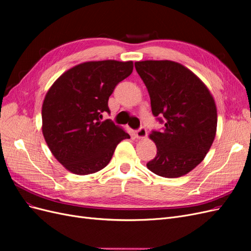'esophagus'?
<instances>
[{
  "mask_svg": "<svg viewBox=\"0 0 251 251\" xmlns=\"http://www.w3.org/2000/svg\"><path fill=\"white\" fill-rule=\"evenodd\" d=\"M135 136L137 137L138 139H142V138H146L148 136V131L147 128L144 126H140L137 131L135 132Z\"/></svg>",
  "mask_w": 251,
  "mask_h": 251,
  "instance_id": "obj_1",
  "label": "esophagus"
}]
</instances>
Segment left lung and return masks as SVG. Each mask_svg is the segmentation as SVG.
I'll use <instances>...</instances> for the list:
<instances>
[{
    "label": "left lung",
    "instance_id": "8db88e82",
    "mask_svg": "<svg viewBox=\"0 0 251 251\" xmlns=\"http://www.w3.org/2000/svg\"><path fill=\"white\" fill-rule=\"evenodd\" d=\"M146 85L151 113L163 130L151 131L157 154L147 163L158 176L177 178L202 162L214 142L217 108L202 80L191 70L172 60L135 63Z\"/></svg>",
    "mask_w": 251,
    "mask_h": 251
}]
</instances>
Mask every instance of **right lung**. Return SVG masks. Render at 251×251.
<instances>
[{
	"label": "right lung",
	"instance_id": "right-lung-1",
	"mask_svg": "<svg viewBox=\"0 0 251 251\" xmlns=\"http://www.w3.org/2000/svg\"><path fill=\"white\" fill-rule=\"evenodd\" d=\"M133 62H87L66 71L43 102V135L57 161L73 174L88 175L108 165L117 144L130 135L102 113L109 97L130 76Z\"/></svg>",
	"mask_w": 251,
	"mask_h": 251
}]
</instances>
